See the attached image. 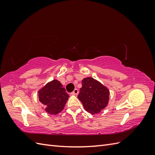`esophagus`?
I'll list each match as a JSON object with an SVG mask.
<instances>
[{"label": "esophagus", "mask_w": 155, "mask_h": 155, "mask_svg": "<svg viewBox=\"0 0 155 155\" xmlns=\"http://www.w3.org/2000/svg\"><path fill=\"white\" fill-rule=\"evenodd\" d=\"M78 93H79L78 89L76 88V89H74V91H73V92H72V94H74V95H78Z\"/></svg>", "instance_id": "1"}]
</instances>
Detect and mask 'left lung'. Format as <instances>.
<instances>
[{
	"label": "left lung",
	"mask_w": 155,
	"mask_h": 155,
	"mask_svg": "<svg viewBox=\"0 0 155 155\" xmlns=\"http://www.w3.org/2000/svg\"><path fill=\"white\" fill-rule=\"evenodd\" d=\"M109 91L106 87L92 78L82 80L78 99L87 112L92 114H98L107 106L109 100Z\"/></svg>",
	"instance_id": "1"
}]
</instances>
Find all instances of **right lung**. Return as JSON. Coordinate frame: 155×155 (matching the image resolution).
I'll use <instances>...</instances> for the list:
<instances>
[{
  "label": "right lung",
  "mask_w": 155,
  "mask_h": 155,
  "mask_svg": "<svg viewBox=\"0 0 155 155\" xmlns=\"http://www.w3.org/2000/svg\"><path fill=\"white\" fill-rule=\"evenodd\" d=\"M39 100L46 112L58 114L61 112L69 97L63 85L57 79L48 82L38 92Z\"/></svg>",
  "instance_id": "1"
}]
</instances>
